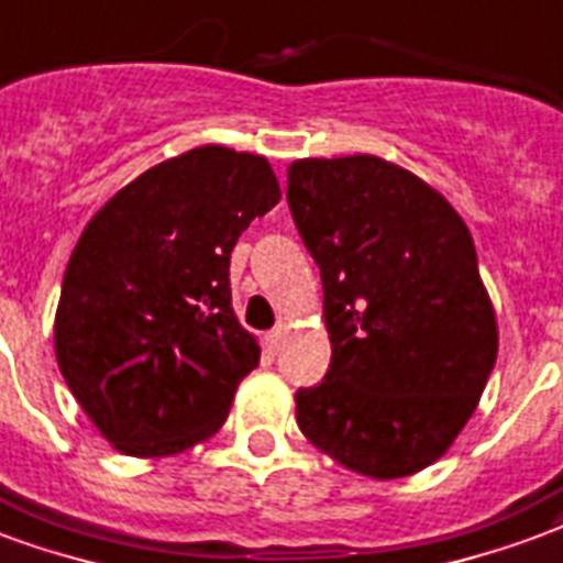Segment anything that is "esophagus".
Returning <instances> with one entry per match:
<instances>
[{
  "mask_svg": "<svg viewBox=\"0 0 563 563\" xmlns=\"http://www.w3.org/2000/svg\"><path fill=\"white\" fill-rule=\"evenodd\" d=\"M282 338H285V327L278 323L269 335H266V346H269V353H278V346H282Z\"/></svg>",
  "mask_w": 563,
  "mask_h": 563,
  "instance_id": "obj_1",
  "label": "esophagus"
}]
</instances>
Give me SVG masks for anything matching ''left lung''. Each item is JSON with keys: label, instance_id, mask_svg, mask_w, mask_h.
<instances>
[{"label": "left lung", "instance_id": "left-lung-1", "mask_svg": "<svg viewBox=\"0 0 563 563\" xmlns=\"http://www.w3.org/2000/svg\"><path fill=\"white\" fill-rule=\"evenodd\" d=\"M287 205L320 266L332 362L297 391V424L367 477L445 454L498 353L496 314L466 222L437 189L379 156L299 159Z\"/></svg>", "mask_w": 563, "mask_h": 563}]
</instances>
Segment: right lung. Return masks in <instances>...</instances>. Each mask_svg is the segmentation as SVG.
Listing matches in <instances>:
<instances>
[{
	"label": "right lung",
	"instance_id": "right-lung-1",
	"mask_svg": "<svg viewBox=\"0 0 563 563\" xmlns=\"http://www.w3.org/2000/svg\"><path fill=\"white\" fill-rule=\"evenodd\" d=\"M264 156L205 145L147 168L67 261L56 358L118 451L168 457L225 424L261 346L231 308V252L278 205Z\"/></svg>",
	"mask_w": 563,
	"mask_h": 563
}]
</instances>
